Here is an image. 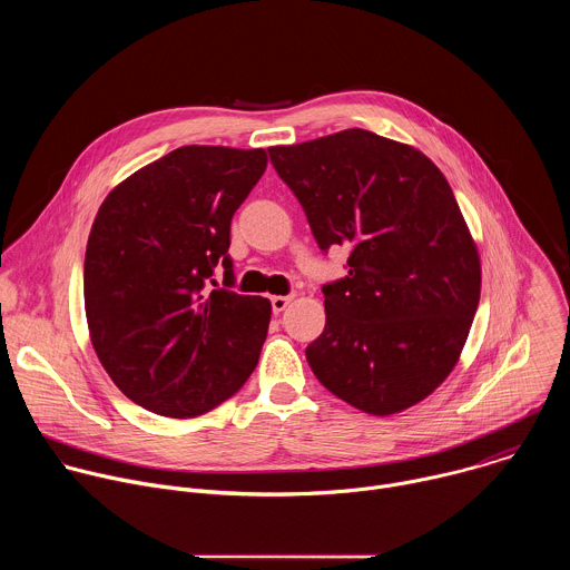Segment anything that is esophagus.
<instances>
[{"label":"esophagus","instance_id":"esophagus-1","mask_svg":"<svg viewBox=\"0 0 570 570\" xmlns=\"http://www.w3.org/2000/svg\"><path fill=\"white\" fill-rule=\"evenodd\" d=\"M293 302V295H273L271 297V304H273V313H282V311H286V306Z\"/></svg>","mask_w":570,"mask_h":570}]
</instances>
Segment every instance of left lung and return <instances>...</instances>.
Returning a JSON list of instances; mask_svg holds the SVG:
<instances>
[{
    "label": "left lung",
    "instance_id": "1",
    "mask_svg": "<svg viewBox=\"0 0 570 570\" xmlns=\"http://www.w3.org/2000/svg\"><path fill=\"white\" fill-rule=\"evenodd\" d=\"M322 253L350 248L324 284V332L306 347L317 381L370 415L429 396L455 367L480 299V259L433 161L363 128L268 148Z\"/></svg>",
    "mask_w": 570,
    "mask_h": 570
}]
</instances>
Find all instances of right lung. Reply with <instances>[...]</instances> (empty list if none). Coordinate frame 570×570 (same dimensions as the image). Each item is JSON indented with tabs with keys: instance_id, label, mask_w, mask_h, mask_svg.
I'll use <instances>...</instances> for the list:
<instances>
[{
	"instance_id": "right-lung-1",
	"label": "right lung",
	"mask_w": 570,
	"mask_h": 570,
	"mask_svg": "<svg viewBox=\"0 0 570 570\" xmlns=\"http://www.w3.org/2000/svg\"><path fill=\"white\" fill-rule=\"evenodd\" d=\"M264 148L180 146L117 185L95 218L83 295L95 352L141 409L196 417L257 367L271 302L232 291L229 225ZM224 266V288L212 289Z\"/></svg>"
}]
</instances>
